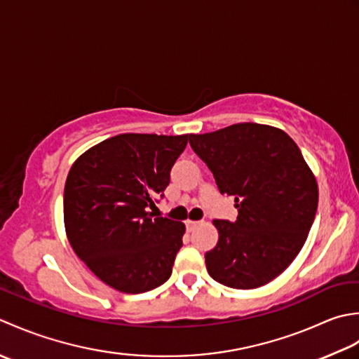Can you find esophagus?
<instances>
[{"mask_svg":"<svg viewBox=\"0 0 359 359\" xmlns=\"http://www.w3.org/2000/svg\"><path fill=\"white\" fill-rule=\"evenodd\" d=\"M198 224H200V222H194V220H187V222H186V226H187L189 231H194Z\"/></svg>","mask_w":359,"mask_h":359,"instance_id":"obj_1","label":"esophagus"}]
</instances>
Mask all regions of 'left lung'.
<instances>
[{"mask_svg":"<svg viewBox=\"0 0 359 359\" xmlns=\"http://www.w3.org/2000/svg\"><path fill=\"white\" fill-rule=\"evenodd\" d=\"M189 142L238 209L236 222L214 220L218 243L204 255L208 273L237 290L266 285L309 237L319 198L311 169L283 130L262 123L189 135Z\"/></svg>","mask_w":359,"mask_h":359,"instance_id":"obj_1","label":"left lung"}]
</instances>
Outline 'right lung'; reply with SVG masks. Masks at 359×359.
<instances>
[{
  "label": "right lung",
  "instance_id": "add662e5",
  "mask_svg": "<svg viewBox=\"0 0 359 359\" xmlns=\"http://www.w3.org/2000/svg\"><path fill=\"white\" fill-rule=\"evenodd\" d=\"M189 135L123 133L80 155L63 194L67 237L80 260L109 287L137 294L163 285L182 246L184 223L153 218Z\"/></svg>",
  "mask_w": 359,
  "mask_h": 359
}]
</instances>
